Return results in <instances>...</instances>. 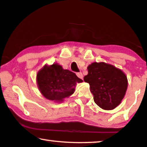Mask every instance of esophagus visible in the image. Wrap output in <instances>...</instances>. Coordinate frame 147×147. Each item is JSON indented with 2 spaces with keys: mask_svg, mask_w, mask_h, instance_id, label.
<instances>
[{
  "mask_svg": "<svg viewBox=\"0 0 147 147\" xmlns=\"http://www.w3.org/2000/svg\"><path fill=\"white\" fill-rule=\"evenodd\" d=\"M76 75H77L78 77L80 78V79H83V74H82L81 72H78V73L76 74Z\"/></svg>",
  "mask_w": 147,
  "mask_h": 147,
  "instance_id": "34e87169",
  "label": "esophagus"
}]
</instances>
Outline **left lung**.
<instances>
[{"mask_svg":"<svg viewBox=\"0 0 147 147\" xmlns=\"http://www.w3.org/2000/svg\"><path fill=\"white\" fill-rule=\"evenodd\" d=\"M84 80L90 84L94 100L103 110H111L121 103L128 88L126 74L120 69L104 62L88 66Z\"/></svg>","mask_w":147,"mask_h":147,"instance_id":"8db88e82","label":"left lung"}]
</instances>
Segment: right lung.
<instances>
[{
    "label": "right lung",
    "mask_w": 147,
    "mask_h": 147,
    "mask_svg": "<svg viewBox=\"0 0 147 147\" xmlns=\"http://www.w3.org/2000/svg\"><path fill=\"white\" fill-rule=\"evenodd\" d=\"M37 85L46 99L55 102H63L75 92L77 83H82L75 73L64 69L57 63L46 64L37 72Z\"/></svg>",
    "instance_id": "right-lung-1"
}]
</instances>
